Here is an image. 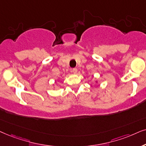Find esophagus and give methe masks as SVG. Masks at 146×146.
<instances>
[{"mask_svg":"<svg viewBox=\"0 0 146 146\" xmlns=\"http://www.w3.org/2000/svg\"><path fill=\"white\" fill-rule=\"evenodd\" d=\"M72 72H73V73H77V69L76 68H74V69H72Z\"/></svg>","mask_w":146,"mask_h":146,"instance_id":"34e87169","label":"esophagus"}]
</instances>
